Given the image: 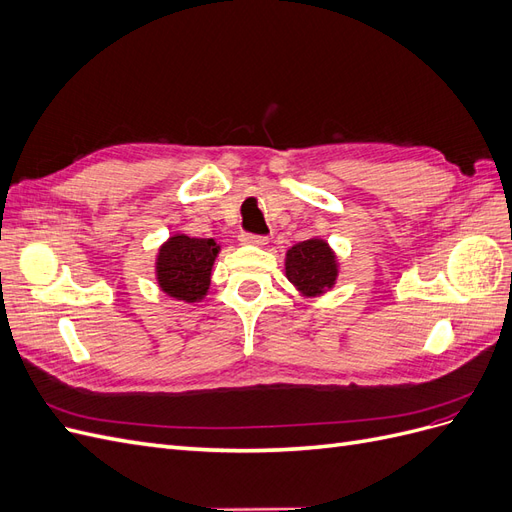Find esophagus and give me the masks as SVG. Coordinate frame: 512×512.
Masks as SVG:
<instances>
[{
  "label": "esophagus",
  "mask_w": 512,
  "mask_h": 512,
  "mask_svg": "<svg viewBox=\"0 0 512 512\" xmlns=\"http://www.w3.org/2000/svg\"><path fill=\"white\" fill-rule=\"evenodd\" d=\"M239 239L245 245H265L269 241L265 235H254V232H241Z\"/></svg>",
  "instance_id": "34e87169"
}]
</instances>
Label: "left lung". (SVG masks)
I'll list each match as a JSON object with an SVG mask.
<instances>
[{"instance_id": "1", "label": "left lung", "mask_w": 512, "mask_h": 512, "mask_svg": "<svg viewBox=\"0 0 512 512\" xmlns=\"http://www.w3.org/2000/svg\"><path fill=\"white\" fill-rule=\"evenodd\" d=\"M286 277L307 297H316L335 284L337 262L331 247L309 239L290 247L286 254Z\"/></svg>"}]
</instances>
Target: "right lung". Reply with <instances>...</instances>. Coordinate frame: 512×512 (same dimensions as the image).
<instances>
[{
    "instance_id": "obj_1",
    "label": "right lung",
    "mask_w": 512,
    "mask_h": 512,
    "mask_svg": "<svg viewBox=\"0 0 512 512\" xmlns=\"http://www.w3.org/2000/svg\"><path fill=\"white\" fill-rule=\"evenodd\" d=\"M218 252L220 245L213 239L170 237L158 254L160 288L179 301H200L209 290L211 267Z\"/></svg>"
}]
</instances>
